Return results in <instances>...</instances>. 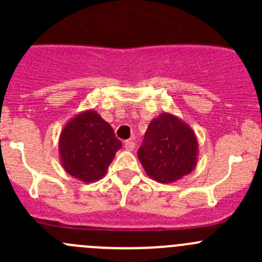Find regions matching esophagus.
Instances as JSON below:
<instances>
[{
    "mask_svg": "<svg viewBox=\"0 0 262 262\" xmlns=\"http://www.w3.org/2000/svg\"><path fill=\"white\" fill-rule=\"evenodd\" d=\"M124 147H125L126 150H133L134 148H136V143H134L133 139H129V141H125Z\"/></svg>",
    "mask_w": 262,
    "mask_h": 262,
    "instance_id": "esophagus-1",
    "label": "esophagus"
}]
</instances>
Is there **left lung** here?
Segmentation results:
<instances>
[{"instance_id": "left-lung-1", "label": "left lung", "mask_w": 262, "mask_h": 262, "mask_svg": "<svg viewBox=\"0 0 262 262\" xmlns=\"http://www.w3.org/2000/svg\"><path fill=\"white\" fill-rule=\"evenodd\" d=\"M198 153L199 143L189 124L171 113H162L150 120L138 158L150 179L171 184L194 170Z\"/></svg>"}]
</instances>
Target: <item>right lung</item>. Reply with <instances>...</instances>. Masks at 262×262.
I'll use <instances>...</instances> for the list:
<instances>
[{"mask_svg":"<svg viewBox=\"0 0 262 262\" xmlns=\"http://www.w3.org/2000/svg\"><path fill=\"white\" fill-rule=\"evenodd\" d=\"M121 146L112 125L95 110L89 109L66 123L58 150L66 172L84 184H91L104 178Z\"/></svg>","mask_w":262,"mask_h":262,"instance_id":"right-lung-1","label":"right lung"}]
</instances>
